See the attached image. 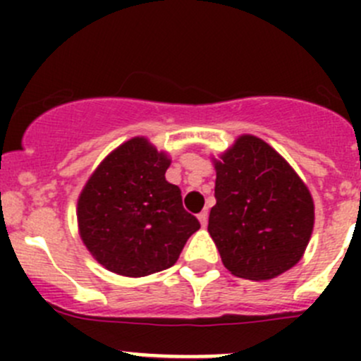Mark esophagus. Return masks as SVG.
Instances as JSON below:
<instances>
[{
	"label": "esophagus",
	"mask_w": 361,
	"mask_h": 361,
	"mask_svg": "<svg viewBox=\"0 0 361 361\" xmlns=\"http://www.w3.org/2000/svg\"><path fill=\"white\" fill-rule=\"evenodd\" d=\"M199 221H201V227L206 228L207 227V211H202V213L197 214Z\"/></svg>",
	"instance_id": "1"
}]
</instances>
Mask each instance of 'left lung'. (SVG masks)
Instances as JSON below:
<instances>
[{"label": "left lung", "instance_id": "8db88e82", "mask_svg": "<svg viewBox=\"0 0 361 361\" xmlns=\"http://www.w3.org/2000/svg\"><path fill=\"white\" fill-rule=\"evenodd\" d=\"M207 232L238 278L265 281L298 264L314 227L307 185L274 148L243 134L218 159Z\"/></svg>", "mask_w": 361, "mask_h": 361}]
</instances>
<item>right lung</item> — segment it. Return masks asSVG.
<instances>
[{
    "label": "right lung",
    "instance_id": "right-lung-1",
    "mask_svg": "<svg viewBox=\"0 0 361 361\" xmlns=\"http://www.w3.org/2000/svg\"><path fill=\"white\" fill-rule=\"evenodd\" d=\"M171 159L145 136L130 137L96 167L76 206L78 232L94 258L118 276L169 269L201 228L166 180Z\"/></svg>",
    "mask_w": 361,
    "mask_h": 361
}]
</instances>
